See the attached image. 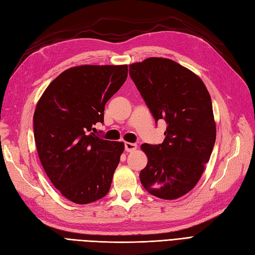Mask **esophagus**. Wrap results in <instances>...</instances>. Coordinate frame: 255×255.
<instances>
[{"label":"esophagus","instance_id":"1","mask_svg":"<svg viewBox=\"0 0 255 255\" xmlns=\"http://www.w3.org/2000/svg\"><path fill=\"white\" fill-rule=\"evenodd\" d=\"M124 148H126V151L127 152H132V151L135 150L136 148H137V145L133 144V142L127 141V142H124Z\"/></svg>","mask_w":255,"mask_h":255}]
</instances>
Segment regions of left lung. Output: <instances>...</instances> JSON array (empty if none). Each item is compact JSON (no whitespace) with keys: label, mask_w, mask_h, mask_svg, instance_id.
<instances>
[{"label":"left lung","mask_w":255,"mask_h":255,"mask_svg":"<svg viewBox=\"0 0 255 255\" xmlns=\"http://www.w3.org/2000/svg\"><path fill=\"white\" fill-rule=\"evenodd\" d=\"M129 77L156 123L166 124L162 144H142L148 162L139 173L144 188L173 200L195 187L216 138L212 101L202 80L174 60L150 57L129 65Z\"/></svg>","instance_id":"left-lung-1"}]
</instances>
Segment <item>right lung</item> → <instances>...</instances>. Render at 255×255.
Instances as JSON below:
<instances>
[{"label":"right lung","mask_w":255,"mask_h":255,"mask_svg":"<svg viewBox=\"0 0 255 255\" xmlns=\"http://www.w3.org/2000/svg\"><path fill=\"white\" fill-rule=\"evenodd\" d=\"M128 66L72 67L53 80L36 104L34 140L49 181L68 200L88 204L108 194L122 141L91 131L126 82Z\"/></svg>","instance_id":"right-lung-1"}]
</instances>
